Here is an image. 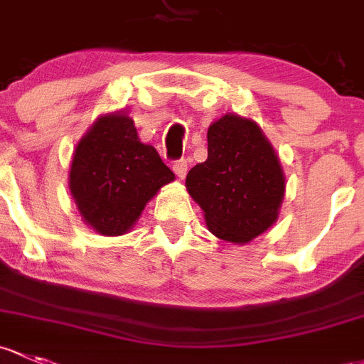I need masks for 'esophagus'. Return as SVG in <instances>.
<instances>
[{
    "label": "esophagus",
    "mask_w": 364,
    "mask_h": 364,
    "mask_svg": "<svg viewBox=\"0 0 364 364\" xmlns=\"http://www.w3.org/2000/svg\"><path fill=\"white\" fill-rule=\"evenodd\" d=\"M172 169H174L176 176H178L179 179H183L186 176V172H188V162H186V159L176 160V162L172 164Z\"/></svg>",
    "instance_id": "34e87169"
}]
</instances>
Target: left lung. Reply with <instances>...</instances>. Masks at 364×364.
<instances>
[{
  "instance_id": "obj_1",
  "label": "left lung",
  "mask_w": 364,
  "mask_h": 364,
  "mask_svg": "<svg viewBox=\"0 0 364 364\" xmlns=\"http://www.w3.org/2000/svg\"><path fill=\"white\" fill-rule=\"evenodd\" d=\"M186 188L214 235L244 244L277 220L284 174L258 125L225 114L209 127L208 160L190 169Z\"/></svg>"
}]
</instances>
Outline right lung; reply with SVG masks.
Segmentation results:
<instances>
[{
  "label": "right lung",
  "mask_w": 364,
  "mask_h": 364,
  "mask_svg": "<svg viewBox=\"0 0 364 364\" xmlns=\"http://www.w3.org/2000/svg\"><path fill=\"white\" fill-rule=\"evenodd\" d=\"M174 179L150 144L141 143L127 114L101 117L76 146L70 190L83 220L102 235H122L146 202Z\"/></svg>",
  "instance_id": "add662e5"
}]
</instances>
